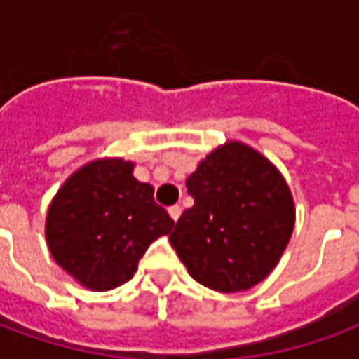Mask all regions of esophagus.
Here are the masks:
<instances>
[{"label":"esophagus","mask_w":359,"mask_h":359,"mask_svg":"<svg viewBox=\"0 0 359 359\" xmlns=\"http://www.w3.org/2000/svg\"><path fill=\"white\" fill-rule=\"evenodd\" d=\"M180 213H182V208H180V205H171V208H169V215H171L175 221L180 217Z\"/></svg>","instance_id":"1"}]
</instances>
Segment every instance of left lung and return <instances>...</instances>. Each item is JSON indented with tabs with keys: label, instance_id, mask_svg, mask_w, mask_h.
Segmentation results:
<instances>
[{
	"label": "left lung",
	"instance_id": "8db88e82",
	"mask_svg": "<svg viewBox=\"0 0 359 359\" xmlns=\"http://www.w3.org/2000/svg\"><path fill=\"white\" fill-rule=\"evenodd\" d=\"M194 205L169 236L198 283L241 292L275 269L294 231L290 188L277 167L242 142H226L187 179Z\"/></svg>",
	"mask_w": 359,
	"mask_h": 359
}]
</instances>
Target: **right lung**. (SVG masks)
I'll return each instance as SVG.
<instances>
[{
  "instance_id": "add662e5",
  "label": "right lung",
  "mask_w": 359,
  "mask_h": 359,
  "mask_svg": "<svg viewBox=\"0 0 359 359\" xmlns=\"http://www.w3.org/2000/svg\"><path fill=\"white\" fill-rule=\"evenodd\" d=\"M133 169L121 157L92 161L73 172L50 203L51 256L90 290L130 280L149 244L175 225L154 202V187L134 179Z\"/></svg>"
}]
</instances>
